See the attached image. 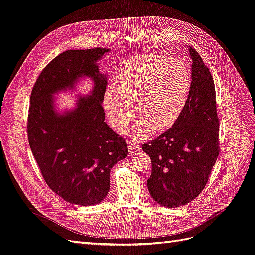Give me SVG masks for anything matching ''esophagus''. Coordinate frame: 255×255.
<instances>
[{"label":"esophagus","instance_id":"34e87169","mask_svg":"<svg viewBox=\"0 0 255 255\" xmlns=\"http://www.w3.org/2000/svg\"><path fill=\"white\" fill-rule=\"evenodd\" d=\"M128 144V149H129V152L130 153H135L136 151H138V144L135 140H129L127 143Z\"/></svg>","mask_w":255,"mask_h":255}]
</instances>
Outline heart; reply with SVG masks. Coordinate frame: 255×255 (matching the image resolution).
I'll return each mask as SVG.
<instances>
[{
    "label": "heart",
    "instance_id": "obj_1",
    "mask_svg": "<svg viewBox=\"0 0 255 255\" xmlns=\"http://www.w3.org/2000/svg\"><path fill=\"white\" fill-rule=\"evenodd\" d=\"M191 85L190 70L180 60L152 53L127 64L104 99L112 128L124 133L134 117V106L136 137L168 129L182 115Z\"/></svg>",
    "mask_w": 255,
    "mask_h": 255
}]
</instances>
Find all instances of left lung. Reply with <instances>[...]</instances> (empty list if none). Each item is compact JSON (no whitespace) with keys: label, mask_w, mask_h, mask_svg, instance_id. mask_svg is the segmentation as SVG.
I'll return each instance as SVG.
<instances>
[{"label":"left lung","mask_w":255,"mask_h":255,"mask_svg":"<svg viewBox=\"0 0 255 255\" xmlns=\"http://www.w3.org/2000/svg\"><path fill=\"white\" fill-rule=\"evenodd\" d=\"M188 50L192 85L182 115L142 147L152 163L150 195L168 208L190 203L203 191L220 152L214 82L200 54L190 46Z\"/></svg>","instance_id":"8db88e82"}]
</instances>
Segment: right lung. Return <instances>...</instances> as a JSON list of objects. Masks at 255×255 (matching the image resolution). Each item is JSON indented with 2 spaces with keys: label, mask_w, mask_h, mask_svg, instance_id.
I'll use <instances>...</instances> for the list:
<instances>
[{
  "label": "right lung",
  "mask_w": 255,
  "mask_h": 255,
  "mask_svg": "<svg viewBox=\"0 0 255 255\" xmlns=\"http://www.w3.org/2000/svg\"><path fill=\"white\" fill-rule=\"evenodd\" d=\"M107 48L64 51L43 69L30 97L28 139L50 189L70 204L92 206L107 196L110 170L128 155L125 139L110 129L102 107L107 74L98 62ZM94 86L71 110L60 112L54 96L75 91L81 79Z\"/></svg>",
  "instance_id": "obj_1"
}]
</instances>
